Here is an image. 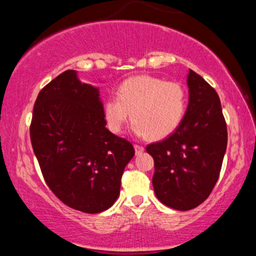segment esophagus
<instances>
[{
  "label": "esophagus",
  "instance_id": "1",
  "mask_svg": "<svg viewBox=\"0 0 256 256\" xmlns=\"http://www.w3.org/2000/svg\"><path fill=\"white\" fill-rule=\"evenodd\" d=\"M134 150H136V154H140V152H144V146H140V144H134Z\"/></svg>",
  "mask_w": 256,
  "mask_h": 256
}]
</instances>
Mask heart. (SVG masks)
<instances>
[{
    "label": "heart",
    "instance_id": "heart-1",
    "mask_svg": "<svg viewBox=\"0 0 256 256\" xmlns=\"http://www.w3.org/2000/svg\"><path fill=\"white\" fill-rule=\"evenodd\" d=\"M186 104V91L180 83L154 76H137L119 85L116 98L106 100L104 116L110 131L119 134L131 114L134 134L158 140L179 128Z\"/></svg>",
    "mask_w": 256,
    "mask_h": 256
}]
</instances>
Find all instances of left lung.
I'll return each mask as SVG.
<instances>
[{"mask_svg":"<svg viewBox=\"0 0 256 256\" xmlns=\"http://www.w3.org/2000/svg\"><path fill=\"white\" fill-rule=\"evenodd\" d=\"M189 106L179 128L161 142L146 146L154 158L156 198L177 210L198 207L218 180L228 128L216 91L201 76L188 74Z\"/></svg>","mask_w":256,"mask_h":256,"instance_id":"1","label":"left lung"}]
</instances>
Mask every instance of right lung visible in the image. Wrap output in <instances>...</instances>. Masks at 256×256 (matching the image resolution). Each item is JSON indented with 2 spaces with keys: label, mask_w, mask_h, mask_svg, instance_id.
Here are the masks:
<instances>
[{
  "label": "right lung",
  "mask_w": 256,
  "mask_h": 256,
  "mask_svg": "<svg viewBox=\"0 0 256 256\" xmlns=\"http://www.w3.org/2000/svg\"><path fill=\"white\" fill-rule=\"evenodd\" d=\"M30 138L44 180L61 202L89 214L116 202L134 149L106 128L98 89L79 82L77 72L64 71L40 91Z\"/></svg>",
  "instance_id": "obj_1"
}]
</instances>
